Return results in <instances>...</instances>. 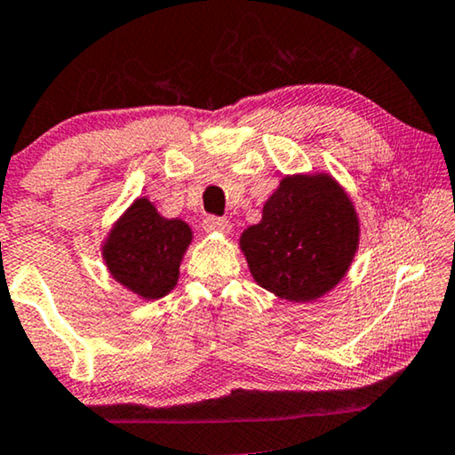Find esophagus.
Here are the masks:
<instances>
[{
	"label": "esophagus",
	"mask_w": 455,
	"mask_h": 455,
	"mask_svg": "<svg viewBox=\"0 0 455 455\" xmlns=\"http://www.w3.org/2000/svg\"><path fill=\"white\" fill-rule=\"evenodd\" d=\"M202 227L206 233H220V235H228L230 228H233V225H230L227 219H216V216H208Z\"/></svg>",
	"instance_id": "1"
}]
</instances>
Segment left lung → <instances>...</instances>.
I'll list each match as a JSON object with an SVG mask.
<instances>
[{"label":"left lung","mask_w":455,"mask_h":455,"mask_svg":"<svg viewBox=\"0 0 455 455\" xmlns=\"http://www.w3.org/2000/svg\"><path fill=\"white\" fill-rule=\"evenodd\" d=\"M361 241V220L347 189L330 172L280 179L258 225L239 247L261 289L291 303H311L340 284Z\"/></svg>","instance_id":"obj_1"}]
</instances>
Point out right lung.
I'll return each instance as SVG.
<instances>
[{"label":"right lung","instance_id":"1","mask_svg":"<svg viewBox=\"0 0 455 455\" xmlns=\"http://www.w3.org/2000/svg\"><path fill=\"white\" fill-rule=\"evenodd\" d=\"M194 230L181 219H164L148 197H136L113 222L100 253L115 283L144 300L175 289L179 266Z\"/></svg>","mask_w":455,"mask_h":455}]
</instances>
